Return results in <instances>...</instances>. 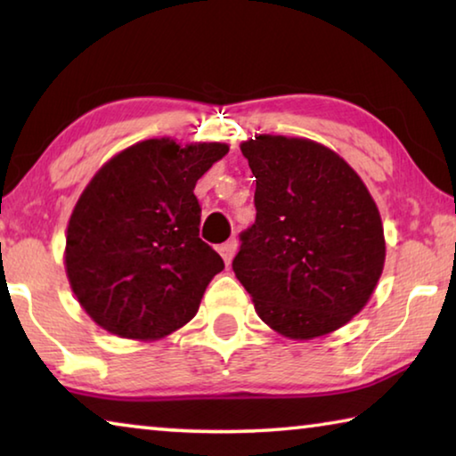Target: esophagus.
Here are the masks:
<instances>
[{
	"instance_id": "34e87169",
	"label": "esophagus",
	"mask_w": 456,
	"mask_h": 456,
	"mask_svg": "<svg viewBox=\"0 0 456 456\" xmlns=\"http://www.w3.org/2000/svg\"><path fill=\"white\" fill-rule=\"evenodd\" d=\"M235 251H237V241H235V239H229V241L219 245V253H221V257H223V261H225L227 265L231 264V259H233Z\"/></svg>"
}]
</instances>
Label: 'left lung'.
Instances as JSON below:
<instances>
[{
    "mask_svg": "<svg viewBox=\"0 0 456 456\" xmlns=\"http://www.w3.org/2000/svg\"><path fill=\"white\" fill-rule=\"evenodd\" d=\"M256 175V223L241 233L237 280L269 328L314 339L348 323L380 280V211L358 173L310 138L241 142Z\"/></svg>",
    "mask_w": 456,
    "mask_h": 456,
    "instance_id": "obj_1",
    "label": "left lung"
}]
</instances>
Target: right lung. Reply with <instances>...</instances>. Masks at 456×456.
Listing matches in <instances>:
<instances>
[{"label":"right lung","instance_id":"right-lung-1","mask_svg":"<svg viewBox=\"0 0 456 456\" xmlns=\"http://www.w3.org/2000/svg\"><path fill=\"white\" fill-rule=\"evenodd\" d=\"M225 142H136L100 167L68 221L64 265L82 310L118 338L152 342L195 318L225 264L200 241L197 181Z\"/></svg>","mask_w":456,"mask_h":456}]
</instances>
